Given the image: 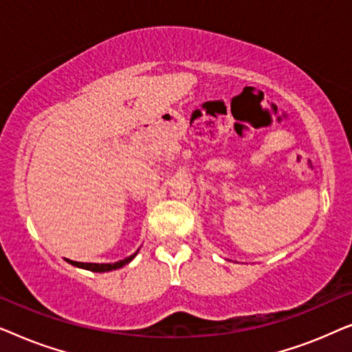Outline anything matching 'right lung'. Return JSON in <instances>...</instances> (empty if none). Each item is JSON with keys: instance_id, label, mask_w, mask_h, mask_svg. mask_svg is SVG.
Masks as SVG:
<instances>
[{"instance_id": "right-lung-1", "label": "right lung", "mask_w": 352, "mask_h": 352, "mask_svg": "<svg viewBox=\"0 0 352 352\" xmlns=\"http://www.w3.org/2000/svg\"><path fill=\"white\" fill-rule=\"evenodd\" d=\"M136 254H138V252L131 254V256L122 259V261H118V263H102V264H99V263H78V261H70V259H67V261H69L72 266L86 269V271H91V272H109V271H115V269L123 267L124 264H128L129 261H131V259L136 256Z\"/></svg>"}]
</instances>
